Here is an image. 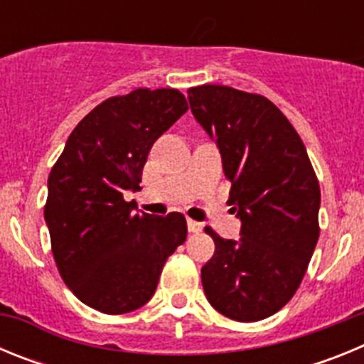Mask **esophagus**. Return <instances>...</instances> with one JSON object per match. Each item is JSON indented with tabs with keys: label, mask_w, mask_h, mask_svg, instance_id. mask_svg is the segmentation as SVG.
Listing matches in <instances>:
<instances>
[{
	"label": "esophagus",
	"mask_w": 364,
	"mask_h": 364,
	"mask_svg": "<svg viewBox=\"0 0 364 364\" xmlns=\"http://www.w3.org/2000/svg\"><path fill=\"white\" fill-rule=\"evenodd\" d=\"M202 228H204V226H202L200 222L191 220V218H188V230H189V233H200Z\"/></svg>",
	"instance_id": "1"
}]
</instances>
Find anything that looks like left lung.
Segmentation results:
<instances>
[{
  "mask_svg": "<svg viewBox=\"0 0 364 364\" xmlns=\"http://www.w3.org/2000/svg\"><path fill=\"white\" fill-rule=\"evenodd\" d=\"M198 124L217 142L239 240L211 228L215 253L202 266L211 306L240 323L266 319L297 291L319 239L321 189L306 147L268 98L226 85L188 91Z\"/></svg>",
  "mask_w": 364,
  "mask_h": 364,
  "instance_id": "obj_1",
  "label": "left lung"
}]
</instances>
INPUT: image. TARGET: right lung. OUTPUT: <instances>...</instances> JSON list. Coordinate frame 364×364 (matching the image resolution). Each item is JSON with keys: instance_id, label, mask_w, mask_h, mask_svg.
<instances>
[{"instance_id": "add662e5", "label": "right lung", "mask_w": 364, "mask_h": 364, "mask_svg": "<svg viewBox=\"0 0 364 364\" xmlns=\"http://www.w3.org/2000/svg\"><path fill=\"white\" fill-rule=\"evenodd\" d=\"M188 109L176 89L111 96L74 127L50 169L43 213L58 272L102 314L144 306L184 244V215L134 213L124 193L140 189L151 147Z\"/></svg>"}]
</instances>
